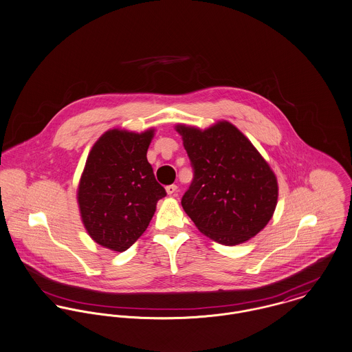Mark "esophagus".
Here are the masks:
<instances>
[{"label": "esophagus", "instance_id": "34e87169", "mask_svg": "<svg viewBox=\"0 0 352 352\" xmlns=\"http://www.w3.org/2000/svg\"><path fill=\"white\" fill-rule=\"evenodd\" d=\"M177 189H178V186H177V185H168V186H166V192H167V195H174V193L177 192Z\"/></svg>", "mask_w": 352, "mask_h": 352}]
</instances>
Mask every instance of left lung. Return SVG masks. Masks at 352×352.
Here are the masks:
<instances>
[{"label":"left lung","instance_id":"left-lung-1","mask_svg":"<svg viewBox=\"0 0 352 352\" xmlns=\"http://www.w3.org/2000/svg\"><path fill=\"white\" fill-rule=\"evenodd\" d=\"M195 177L182 206L212 240L236 245L259 234L273 217L278 184L252 143L228 121L201 131L177 125Z\"/></svg>","mask_w":352,"mask_h":352}]
</instances>
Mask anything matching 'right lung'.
Instances as JSON below:
<instances>
[{
    "label": "right lung",
    "instance_id": "1",
    "mask_svg": "<svg viewBox=\"0 0 352 352\" xmlns=\"http://www.w3.org/2000/svg\"><path fill=\"white\" fill-rule=\"evenodd\" d=\"M154 129L105 132L93 146L78 186L82 223L100 245L122 252L147 230L166 190L155 179L147 150Z\"/></svg>",
    "mask_w": 352,
    "mask_h": 352
}]
</instances>
